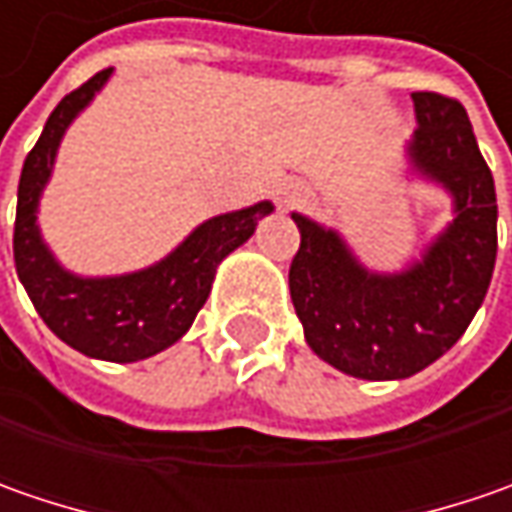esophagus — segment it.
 I'll use <instances>...</instances> for the list:
<instances>
[{"mask_svg":"<svg viewBox=\"0 0 512 512\" xmlns=\"http://www.w3.org/2000/svg\"><path fill=\"white\" fill-rule=\"evenodd\" d=\"M276 199H279L282 207L299 205V202H305V187L299 185V182H282V185L276 187Z\"/></svg>","mask_w":512,"mask_h":512,"instance_id":"34e87169","label":"esophagus"}]
</instances>
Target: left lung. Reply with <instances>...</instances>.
<instances>
[{
  "mask_svg": "<svg viewBox=\"0 0 512 512\" xmlns=\"http://www.w3.org/2000/svg\"><path fill=\"white\" fill-rule=\"evenodd\" d=\"M416 133L404 145V179L442 187L453 219L419 259L373 270L336 227L290 213L302 233L290 265V299L310 350L367 382L424 370L462 339L496 265V185L467 110L442 93H413Z\"/></svg>",
  "mask_w": 512,
  "mask_h": 512,
  "instance_id": "1",
  "label": "left lung"
}]
</instances>
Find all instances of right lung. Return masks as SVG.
Listing matches in <instances>:
<instances>
[{
    "mask_svg": "<svg viewBox=\"0 0 512 512\" xmlns=\"http://www.w3.org/2000/svg\"><path fill=\"white\" fill-rule=\"evenodd\" d=\"M113 68L68 93L45 122L19 176L13 259L42 322L73 350L102 362H142L185 336L210 296L216 267L253 236L273 202L210 216L165 259L119 276H82L56 259L39 227V202L73 119L108 85Z\"/></svg>",
    "mask_w": 512,
    "mask_h": 512,
    "instance_id": "1",
    "label": "right lung"
}]
</instances>
